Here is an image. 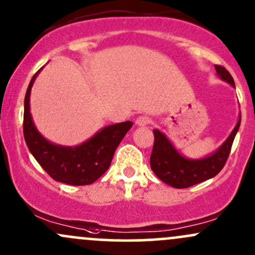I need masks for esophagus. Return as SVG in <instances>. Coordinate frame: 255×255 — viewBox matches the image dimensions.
Wrapping results in <instances>:
<instances>
[{
	"label": "esophagus",
	"mask_w": 255,
	"mask_h": 255,
	"mask_svg": "<svg viewBox=\"0 0 255 255\" xmlns=\"http://www.w3.org/2000/svg\"><path fill=\"white\" fill-rule=\"evenodd\" d=\"M135 123L138 126H140V127H142V126H146V125H150L151 123V120L149 116H145V115H142V116H139L138 119L135 120Z\"/></svg>",
	"instance_id": "34e87169"
}]
</instances>
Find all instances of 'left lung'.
I'll return each instance as SVG.
<instances>
[{
	"label": "left lung",
	"mask_w": 255,
	"mask_h": 255,
	"mask_svg": "<svg viewBox=\"0 0 255 255\" xmlns=\"http://www.w3.org/2000/svg\"><path fill=\"white\" fill-rule=\"evenodd\" d=\"M215 70L224 81L235 87L234 78L224 66L215 65ZM240 125H241V119L239 120L230 136L219 147V150L213 155L202 159H187L183 157L163 133L159 132L158 129H153L155 141L150 157L151 169L163 183L177 189H186L215 177L228 161L232 142Z\"/></svg>",
	"instance_id": "obj_1"
}]
</instances>
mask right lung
<instances>
[{"mask_svg":"<svg viewBox=\"0 0 255 255\" xmlns=\"http://www.w3.org/2000/svg\"><path fill=\"white\" fill-rule=\"evenodd\" d=\"M38 70L27 87L24 102V138L33 157L54 180L69 185H89L110 167L116 147L133 122L108 126L88 141L75 147L54 145L43 138L33 125L30 114V92Z\"/></svg>","mask_w":255,"mask_h":255,"instance_id":"1","label":"right lung"}]
</instances>
